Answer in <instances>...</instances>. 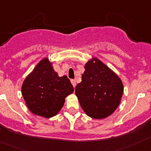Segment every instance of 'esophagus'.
<instances>
[{"mask_svg":"<svg viewBox=\"0 0 151 151\" xmlns=\"http://www.w3.org/2000/svg\"><path fill=\"white\" fill-rule=\"evenodd\" d=\"M71 83L72 85H73V88H76V80L75 79H71Z\"/></svg>","mask_w":151,"mask_h":151,"instance_id":"34e87169","label":"esophagus"}]
</instances>
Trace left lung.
I'll return each instance as SVG.
<instances>
[{
	"label": "left lung",
	"mask_w": 151,
	"mask_h": 151,
	"mask_svg": "<svg viewBox=\"0 0 151 151\" xmlns=\"http://www.w3.org/2000/svg\"><path fill=\"white\" fill-rule=\"evenodd\" d=\"M85 69L81 82L76 87V95L82 109L89 117L106 118L120 104L124 93L122 81L97 58L88 61Z\"/></svg>",
	"instance_id": "left-lung-1"
}]
</instances>
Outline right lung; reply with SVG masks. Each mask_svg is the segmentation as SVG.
<instances>
[{
  "label": "right lung",
  "mask_w": 151,
  "mask_h": 151,
  "mask_svg": "<svg viewBox=\"0 0 151 151\" xmlns=\"http://www.w3.org/2000/svg\"><path fill=\"white\" fill-rule=\"evenodd\" d=\"M73 91L70 79L66 76L59 77L48 58L37 65L22 87V96L30 111L46 118L59 112L65 97Z\"/></svg>",
  "instance_id": "right-lung-1"
}]
</instances>
